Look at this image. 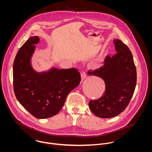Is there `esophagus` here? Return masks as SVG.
Here are the masks:
<instances>
[{
	"instance_id": "34e87169",
	"label": "esophagus",
	"mask_w": 152,
	"mask_h": 152,
	"mask_svg": "<svg viewBox=\"0 0 152 152\" xmlns=\"http://www.w3.org/2000/svg\"><path fill=\"white\" fill-rule=\"evenodd\" d=\"M87 75L86 72V71H83L82 72H81V79L82 80H84L87 78Z\"/></svg>"
}]
</instances>
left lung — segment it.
I'll list each match as a JSON object with an SVG mask.
<instances>
[{"instance_id":"left-lung-1","label":"left lung","mask_w":152,"mask_h":152,"mask_svg":"<svg viewBox=\"0 0 152 152\" xmlns=\"http://www.w3.org/2000/svg\"><path fill=\"white\" fill-rule=\"evenodd\" d=\"M116 54L107 56L99 69L88 74L102 78L105 91L98 99L91 100L88 106L96 116L109 118L122 112L128 105L136 85V69L128 47L119 39L113 40Z\"/></svg>"}]
</instances>
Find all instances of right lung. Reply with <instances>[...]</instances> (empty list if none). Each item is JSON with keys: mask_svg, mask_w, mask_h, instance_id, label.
Here are the masks:
<instances>
[{"mask_svg": "<svg viewBox=\"0 0 152 152\" xmlns=\"http://www.w3.org/2000/svg\"><path fill=\"white\" fill-rule=\"evenodd\" d=\"M39 41L38 36L31 37L19 50L13 63V88L24 108L36 118L45 119L60 111L68 94L79 86L81 75L76 68L36 72L31 58Z\"/></svg>", "mask_w": 152, "mask_h": 152, "instance_id": "1", "label": "right lung"}]
</instances>
